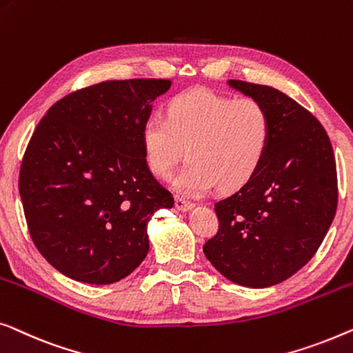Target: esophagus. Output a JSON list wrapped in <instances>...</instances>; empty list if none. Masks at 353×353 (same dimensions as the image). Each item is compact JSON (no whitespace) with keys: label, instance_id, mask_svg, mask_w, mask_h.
I'll list each match as a JSON object with an SVG mask.
<instances>
[{"label":"esophagus","instance_id":"esophagus-1","mask_svg":"<svg viewBox=\"0 0 353 353\" xmlns=\"http://www.w3.org/2000/svg\"><path fill=\"white\" fill-rule=\"evenodd\" d=\"M174 206H176V210H179V211H182V212H187V211H190L193 206V203L192 201H187V200H183V198H176V201H174Z\"/></svg>","mask_w":353,"mask_h":353}]
</instances>
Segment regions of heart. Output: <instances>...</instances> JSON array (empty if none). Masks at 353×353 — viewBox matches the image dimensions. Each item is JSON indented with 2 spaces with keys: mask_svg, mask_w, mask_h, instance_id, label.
Here are the masks:
<instances>
[{
  "mask_svg": "<svg viewBox=\"0 0 353 353\" xmlns=\"http://www.w3.org/2000/svg\"><path fill=\"white\" fill-rule=\"evenodd\" d=\"M270 134L269 113L259 101L198 88L168 101L166 120L148 118L141 141L148 170L160 179L170 177L185 153L190 161L172 187L201 196L216 185L228 192L250 182L265 160Z\"/></svg>",
  "mask_w": 353,
  "mask_h": 353,
  "instance_id": "b5f03b06",
  "label": "heart"
}]
</instances>
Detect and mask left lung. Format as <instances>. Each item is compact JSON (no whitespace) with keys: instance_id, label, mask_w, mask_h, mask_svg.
I'll use <instances>...</instances> for the list:
<instances>
[{"instance_id":"left-lung-1","label":"left lung","mask_w":353,"mask_h":353,"mask_svg":"<svg viewBox=\"0 0 353 353\" xmlns=\"http://www.w3.org/2000/svg\"><path fill=\"white\" fill-rule=\"evenodd\" d=\"M259 101L270 118V143L254 177L217 201L219 232L203 246L206 259L240 286L267 288L302 269L334 219L337 176L320 121L278 89L228 79Z\"/></svg>"}]
</instances>
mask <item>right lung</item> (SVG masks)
<instances>
[{"mask_svg":"<svg viewBox=\"0 0 353 353\" xmlns=\"http://www.w3.org/2000/svg\"><path fill=\"white\" fill-rule=\"evenodd\" d=\"M170 79L103 81L61 99L38 123L19 192L32 240L72 280L110 285L147 257L148 222L172 208L141 141Z\"/></svg>","mask_w":353,"mask_h":353,"instance_id":"add662e5","label":"right lung"}]
</instances>
